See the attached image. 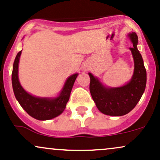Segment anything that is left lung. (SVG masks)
I'll return each mask as SVG.
<instances>
[{
  "label": "left lung",
  "mask_w": 160,
  "mask_h": 160,
  "mask_svg": "<svg viewBox=\"0 0 160 160\" xmlns=\"http://www.w3.org/2000/svg\"><path fill=\"white\" fill-rule=\"evenodd\" d=\"M128 37L133 43V48H130V50L134 62L133 76L128 83L119 88H107L91 73H88L91 97L98 109L108 116H120L128 113L137 105L146 88L147 72L137 48L138 35L132 32Z\"/></svg>",
  "instance_id": "8db88e82"
}]
</instances>
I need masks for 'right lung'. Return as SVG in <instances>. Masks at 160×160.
Returning a JSON list of instances; mask_svg holds the SVG:
<instances>
[{
	"instance_id": "right-lung-1",
	"label": "right lung",
	"mask_w": 160,
	"mask_h": 160,
	"mask_svg": "<svg viewBox=\"0 0 160 160\" xmlns=\"http://www.w3.org/2000/svg\"><path fill=\"white\" fill-rule=\"evenodd\" d=\"M21 53L22 51H19L16 57L12 72V85L16 98L27 113L35 119L48 120L57 117L66 108L78 73L72 75L67 78L57 98H48L32 96L23 89L18 78V67Z\"/></svg>"
}]
</instances>
